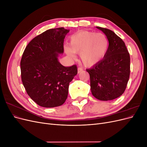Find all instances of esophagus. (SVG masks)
I'll list each match as a JSON object with an SVG mask.
<instances>
[{
  "instance_id": "34e87169",
  "label": "esophagus",
  "mask_w": 147,
  "mask_h": 147,
  "mask_svg": "<svg viewBox=\"0 0 147 147\" xmlns=\"http://www.w3.org/2000/svg\"><path fill=\"white\" fill-rule=\"evenodd\" d=\"M83 68L80 67H78V73H80L82 71H83Z\"/></svg>"
}]
</instances>
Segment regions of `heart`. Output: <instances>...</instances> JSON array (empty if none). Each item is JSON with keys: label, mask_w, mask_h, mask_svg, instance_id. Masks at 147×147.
I'll return each instance as SVG.
<instances>
[{"label": "heart", "mask_w": 147, "mask_h": 147, "mask_svg": "<svg viewBox=\"0 0 147 147\" xmlns=\"http://www.w3.org/2000/svg\"><path fill=\"white\" fill-rule=\"evenodd\" d=\"M109 42L105 35L101 33L82 31L71 37L70 48L65 51L74 59L75 53H80L82 63L86 66H91L99 61L107 50Z\"/></svg>", "instance_id": "1"}]
</instances>
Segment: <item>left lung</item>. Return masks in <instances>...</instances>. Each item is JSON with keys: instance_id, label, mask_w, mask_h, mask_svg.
<instances>
[{"instance_id": "obj_1", "label": "left lung", "mask_w": 147, "mask_h": 147, "mask_svg": "<svg viewBox=\"0 0 147 147\" xmlns=\"http://www.w3.org/2000/svg\"><path fill=\"white\" fill-rule=\"evenodd\" d=\"M109 40L104 58L86 69L92 94L100 100H113L125 91L130 75V55L123 40L110 29L97 27Z\"/></svg>"}]
</instances>
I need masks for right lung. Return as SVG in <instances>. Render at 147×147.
Segmentation results:
<instances>
[{"label":"right lung","instance_id":"right-lung-1","mask_svg":"<svg viewBox=\"0 0 147 147\" xmlns=\"http://www.w3.org/2000/svg\"><path fill=\"white\" fill-rule=\"evenodd\" d=\"M69 30L48 29L34 37L21 57V80L28 94L46 108L63 105L67 98L69 83L77 74V65L64 67L57 59L64 52V40Z\"/></svg>","mask_w":147,"mask_h":147}]
</instances>
